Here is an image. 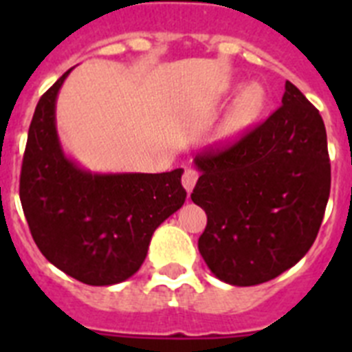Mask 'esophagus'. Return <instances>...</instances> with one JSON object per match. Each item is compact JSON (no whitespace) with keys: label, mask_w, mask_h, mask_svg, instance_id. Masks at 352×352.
Listing matches in <instances>:
<instances>
[{"label":"esophagus","mask_w":352,"mask_h":352,"mask_svg":"<svg viewBox=\"0 0 352 352\" xmlns=\"http://www.w3.org/2000/svg\"><path fill=\"white\" fill-rule=\"evenodd\" d=\"M197 178H199L197 170L185 169V173H183V176H182V183H183V186H185L186 192H192V188H194L195 183H197Z\"/></svg>","instance_id":"obj_1"}]
</instances>
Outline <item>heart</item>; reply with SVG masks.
<instances>
[{"label": "heart", "instance_id": "1", "mask_svg": "<svg viewBox=\"0 0 352 352\" xmlns=\"http://www.w3.org/2000/svg\"><path fill=\"white\" fill-rule=\"evenodd\" d=\"M264 105V93L259 86H247L236 98V104L229 116V132H238L250 125L259 116Z\"/></svg>", "mask_w": 352, "mask_h": 352}]
</instances>
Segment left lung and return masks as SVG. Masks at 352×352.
I'll use <instances>...</instances> for the list:
<instances>
[{
  "mask_svg": "<svg viewBox=\"0 0 352 352\" xmlns=\"http://www.w3.org/2000/svg\"><path fill=\"white\" fill-rule=\"evenodd\" d=\"M192 201L208 214L199 252L217 278L257 285L292 268L321 227L331 185L321 114L292 82L282 105L234 142L194 158Z\"/></svg>",
  "mask_w": 352,
  "mask_h": 352,
  "instance_id": "obj_1",
  "label": "left lung"
}]
</instances>
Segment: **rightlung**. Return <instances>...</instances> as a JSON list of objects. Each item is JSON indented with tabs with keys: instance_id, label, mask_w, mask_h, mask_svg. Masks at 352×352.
Returning a JSON list of instances; mask_svg holds the SVG:
<instances>
[{
	"instance_id": "1",
	"label": "right lung",
	"mask_w": 352,
	"mask_h": 352,
	"mask_svg": "<svg viewBox=\"0 0 352 352\" xmlns=\"http://www.w3.org/2000/svg\"><path fill=\"white\" fill-rule=\"evenodd\" d=\"M68 74L36 104L21 169V204L49 263L82 284H120L141 268L155 229L185 203L183 169L91 174L65 157L56 96Z\"/></svg>"
}]
</instances>
